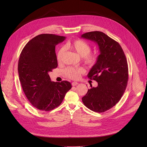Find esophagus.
Returning <instances> with one entry per match:
<instances>
[{"label":"esophagus","instance_id":"obj_1","mask_svg":"<svg viewBox=\"0 0 147 147\" xmlns=\"http://www.w3.org/2000/svg\"><path fill=\"white\" fill-rule=\"evenodd\" d=\"M78 82H76V81H74V82H72V83H71V85H72V86H77V84H78Z\"/></svg>","mask_w":147,"mask_h":147}]
</instances>
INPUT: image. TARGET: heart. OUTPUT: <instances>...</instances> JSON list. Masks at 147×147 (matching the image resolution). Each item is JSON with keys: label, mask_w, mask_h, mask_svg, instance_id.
I'll return each instance as SVG.
<instances>
[{"label": "heart", "mask_w": 147, "mask_h": 147, "mask_svg": "<svg viewBox=\"0 0 147 147\" xmlns=\"http://www.w3.org/2000/svg\"><path fill=\"white\" fill-rule=\"evenodd\" d=\"M66 49H69L82 57L83 61L89 66H94L98 60V56L95 53H91V47L86 42L77 39L66 45L65 48H61L57 53V59L60 62L63 59L66 53ZM85 72L82 67H68L65 70V76L70 79H77L80 76Z\"/></svg>", "instance_id": "1"}]
</instances>
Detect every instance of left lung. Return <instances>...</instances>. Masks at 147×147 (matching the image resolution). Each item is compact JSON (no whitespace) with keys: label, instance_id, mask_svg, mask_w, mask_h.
I'll use <instances>...</instances> for the list:
<instances>
[{"label":"left lung","instance_id":"1","mask_svg":"<svg viewBox=\"0 0 147 147\" xmlns=\"http://www.w3.org/2000/svg\"><path fill=\"white\" fill-rule=\"evenodd\" d=\"M81 37L94 41L100 51L98 62L87 76L98 82V86L92 87L91 84L82 101L90 110L102 113L115 105L126 88L129 79L127 59L117 42L102 32H88Z\"/></svg>","mask_w":147,"mask_h":147}]
</instances>
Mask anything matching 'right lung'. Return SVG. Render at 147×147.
I'll use <instances>...</instances> for the list:
<instances>
[{"instance_id":"add662e5","label":"right lung","mask_w":147,"mask_h":147,"mask_svg":"<svg viewBox=\"0 0 147 147\" xmlns=\"http://www.w3.org/2000/svg\"><path fill=\"white\" fill-rule=\"evenodd\" d=\"M66 37L40 34L31 39L20 55L19 80L28 100L38 109L50 111L59 107L71 88L67 81L52 82L49 76L57 67L55 47Z\"/></svg>"}]
</instances>
